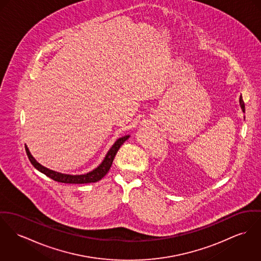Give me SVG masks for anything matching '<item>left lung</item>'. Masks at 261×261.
<instances>
[{
  "label": "left lung",
  "mask_w": 261,
  "mask_h": 261,
  "mask_svg": "<svg viewBox=\"0 0 261 261\" xmlns=\"http://www.w3.org/2000/svg\"><path fill=\"white\" fill-rule=\"evenodd\" d=\"M240 102H241V109H242V111L244 112L245 108H244V102H243V100H242V97H241V98H240Z\"/></svg>",
  "instance_id": "obj_1"
}]
</instances>
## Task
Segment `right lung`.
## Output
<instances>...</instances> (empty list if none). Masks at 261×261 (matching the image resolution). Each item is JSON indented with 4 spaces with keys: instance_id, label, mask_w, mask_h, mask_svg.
<instances>
[{
    "instance_id": "right-lung-1",
    "label": "right lung",
    "mask_w": 261,
    "mask_h": 261,
    "mask_svg": "<svg viewBox=\"0 0 261 261\" xmlns=\"http://www.w3.org/2000/svg\"><path fill=\"white\" fill-rule=\"evenodd\" d=\"M129 138V136H124L122 138H119L116 141L113 146L111 147V149L108 151V153L106 154L105 158L100 165L94 169L93 171L85 174V175H76V176H72V175H65V174H61L58 173L55 171H51L43 166H41L37 161L35 160V158L31 155L28 147L25 146V152L27 155L29 157V160L33 164V166L41 172L42 174H44L45 176H47L48 178L53 179L56 181H60V182H64V184H88V182H95L101 180L109 171L112 162L115 158V155L117 154L121 145Z\"/></svg>"
}]
</instances>
